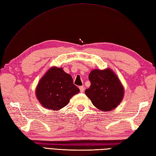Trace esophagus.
I'll return each instance as SVG.
<instances>
[{"label":"esophagus","mask_w":156,"mask_h":156,"mask_svg":"<svg viewBox=\"0 0 156 156\" xmlns=\"http://www.w3.org/2000/svg\"><path fill=\"white\" fill-rule=\"evenodd\" d=\"M79 89H80L81 92L83 93V92H84V90H85V87L83 86H81V87H79Z\"/></svg>","instance_id":"obj_1"}]
</instances>
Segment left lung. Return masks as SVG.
<instances>
[{
  "label": "left lung",
  "mask_w": 156,
  "mask_h": 156,
  "mask_svg": "<svg viewBox=\"0 0 156 156\" xmlns=\"http://www.w3.org/2000/svg\"><path fill=\"white\" fill-rule=\"evenodd\" d=\"M89 79L90 86L85 92L97 108L110 111L122 101L124 88L112 70H93L89 75Z\"/></svg>",
  "instance_id": "1"
}]
</instances>
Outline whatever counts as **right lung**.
<instances>
[{"instance_id":"obj_1","label":"right lung","mask_w":156,"mask_h":156,"mask_svg":"<svg viewBox=\"0 0 156 156\" xmlns=\"http://www.w3.org/2000/svg\"><path fill=\"white\" fill-rule=\"evenodd\" d=\"M79 92L72 77L62 68L52 67L37 85L36 95L44 107L59 110L69 103L70 98Z\"/></svg>"}]
</instances>
